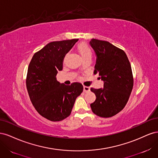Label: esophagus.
<instances>
[{"label":"esophagus","mask_w":158,"mask_h":158,"mask_svg":"<svg viewBox=\"0 0 158 158\" xmlns=\"http://www.w3.org/2000/svg\"><path fill=\"white\" fill-rule=\"evenodd\" d=\"M90 90L89 88L88 87V86H85V85H84V92H89V91Z\"/></svg>","instance_id":"esophagus-1"}]
</instances>
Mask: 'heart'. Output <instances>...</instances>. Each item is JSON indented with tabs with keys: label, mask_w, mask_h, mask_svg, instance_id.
Here are the masks:
<instances>
[{
	"label": "heart",
	"mask_w": 158,
	"mask_h": 158,
	"mask_svg": "<svg viewBox=\"0 0 158 158\" xmlns=\"http://www.w3.org/2000/svg\"><path fill=\"white\" fill-rule=\"evenodd\" d=\"M77 49L83 60L91 59L92 56V51L89 46L85 43H80L77 46Z\"/></svg>",
	"instance_id": "heart-1"
}]
</instances>
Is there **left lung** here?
I'll return each instance as SVG.
<instances>
[{
  "mask_svg": "<svg viewBox=\"0 0 158 158\" xmlns=\"http://www.w3.org/2000/svg\"><path fill=\"white\" fill-rule=\"evenodd\" d=\"M89 45L96 55L94 74L103 81V88H91L96 99L90 107L99 117H111L122 111L130 97L134 83L131 66L125 51L109 42L92 39Z\"/></svg>",
  "mask_w": 158,
  "mask_h": 158,
  "instance_id": "obj_1",
  "label": "left lung"
}]
</instances>
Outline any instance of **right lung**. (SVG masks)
I'll return each instance as SVG.
<instances>
[{
    "instance_id": "add662e5",
    "label": "right lung",
    "mask_w": 158,
    "mask_h": 158,
    "mask_svg": "<svg viewBox=\"0 0 158 158\" xmlns=\"http://www.w3.org/2000/svg\"><path fill=\"white\" fill-rule=\"evenodd\" d=\"M78 39L53 41L33 55L27 69L26 87L31 102L42 117L60 121L69 117L83 85L74 82L66 85L56 80L63 70L66 54Z\"/></svg>"
}]
</instances>
